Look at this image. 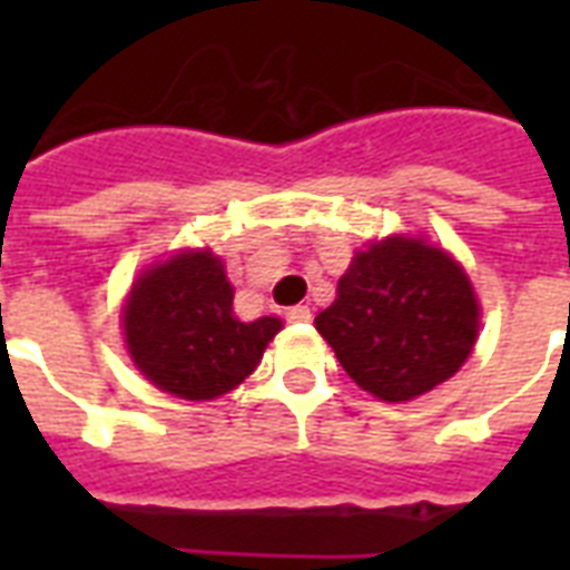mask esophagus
<instances>
[{"instance_id": "obj_1", "label": "esophagus", "mask_w": 570, "mask_h": 570, "mask_svg": "<svg viewBox=\"0 0 570 570\" xmlns=\"http://www.w3.org/2000/svg\"><path fill=\"white\" fill-rule=\"evenodd\" d=\"M286 322H293V325H302V322H311V307H304V304H295L286 311Z\"/></svg>"}]
</instances>
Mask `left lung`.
Returning a JSON list of instances; mask_svg holds the SVG:
<instances>
[{
	"instance_id": "8db88e82",
	"label": "left lung",
	"mask_w": 570,
	"mask_h": 570,
	"mask_svg": "<svg viewBox=\"0 0 570 570\" xmlns=\"http://www.w3.org/2000/svg\"><path fill=\"white\" fill-rule=\"evenodd\" d=\"M340 366L384 402H407L459 373L479 334L464 268L438 245L387 236L357 250L316 316Z\"/></svg>"
}]
</instances>
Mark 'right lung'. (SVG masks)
<instances>
[{"instance_id":"1","label":"right lung","mask_w":570,"mask_h":570,"mask_svg":"<svg viewBox=\"0 0 570 570\" xmlns=\"http://www.w3.org/2000/svg\"><path fill=\"white\" fill-rule=\"evenodd\" d=\"M281 328L275 316L242 322L233 313V286L209 248L180 250L141 272L124 307L132 364L159 390L191 402L242 384Z\"/></svg>"}]
</instances>
